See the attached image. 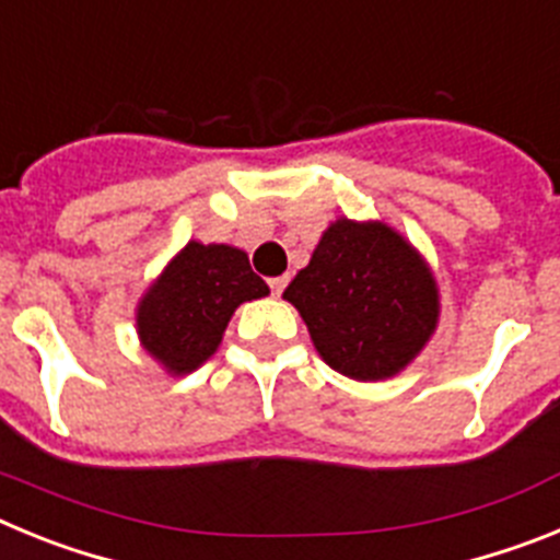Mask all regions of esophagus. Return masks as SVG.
<instances>
[{
  "label": "esophagus",
  "instance_id": "obj_1",
  "mask_svg": "<svg viewBox=\"0 0 560 560\" xmlns=\"http://www.w3.org/2000/svg\"><path fill=\"white\" fill-rule=\"evenodd\" d=\"M269 285H271V294L280 296V294H283L285 285H289V275H283V277H271Z\"/></svg>",
  "mask_w": 560,
  "mask_h": 560
}]
</instances>
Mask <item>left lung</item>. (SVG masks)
<instances>
[{
  "mask_svg": "<svg viewBox=\"0 0 560 560\" xmlns=\"http://www.w3.org/2000/svg\"><path fill=\"white\" fill-rule=\"evenodd\" d=\"M283 300L325 364L353 381L404 373L440 323L432 266L384 221L336 219Z\"/></svg>",
  "mask_w": 560,
  "mask_h": 560,
  "instance_id": "obj_1",
  "label": "left lung"
}]
</instances>
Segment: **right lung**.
I'll list each match as a JSON object with an SVG mask.
<instances>
[{
  "label": "right lung",
  "mask_w": 560,
  "mask_h": 560,
  "mask_svg": "<svg viewBox=\"0 0 560 560\" xmlns=\"http://www.w3.org/2000/svg\"><path fill=\"white\" fill-rule=\"evenodd\" d=\"M266 294L269 285L252 271L244 249L190 241L137 303L142 350L167 375L192 373L219 350L237 305Z\"/></svg>",
  "instance_id": "1"
}]
</instances>
